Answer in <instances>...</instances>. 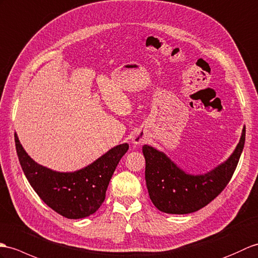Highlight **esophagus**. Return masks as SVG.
<instances>
[{"label":"esophagus","mask_w":258,"mask_h":258,"mask_svg":"<svg viewBox=\"0 0 258 258\" xmlns=\"http://www.w3.org/2000/svg\"><path fill=\"white\" fill-rule=\"evenodd\" d=\"M145 140H146V136L142 131H136L133 134V137H132V141H133V143L136 144V145H140V144L145 142Z\"/></svg>","instance_id":"34e87169"}]
</instances>
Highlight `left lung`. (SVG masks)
<instances>
[{"label":"left lung","mask_w":258,"mask_h":258,"mask_svg":"<svg viewBox=\"0 0 258 258\" xmlns=\"http://www.w3.org/2000/svg\"><path fill=\"white\" fill-rule=\"evenodd\" d=\"M244 143L245 126L229 158L211 170L198 175L181 169L164 152L144 145L145 180L154 206L169 214H188L206 207L229 183L242 155Z\"/></svg>","instance_id":"1"}]
</instances>
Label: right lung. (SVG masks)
Segmentation results:
<instances>
[{"label": "right lung", "mask_w": 258, "mask_h": 258, "mask_svg": "<svg viewBox=\"0 0 258 258\" xmlns=\"http://www.w3.org/2000/svg\"><path fill=\"white\" fill-rule=\"evenodd\" d=\"M17 156L24 175L46 205L67 219H83L97 212L118 161L128 149L123 143L76 171L61 172L39 165L29 156L15 133Z\"/></svg>", "instance_id": "obj_1"}]
</instances>
